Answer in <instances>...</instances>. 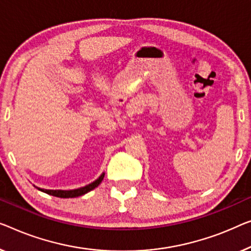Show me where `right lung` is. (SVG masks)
I'll use <instances>...</instances> for the list:
<instances>
[{
	"label": "right lung",
	"instance_id": "obj_1",
	"mask_svg": "<svg viewBox=\"0 0 251 251\" xmlns=\"http://www.w3.org/2000/svg\"><path fill=\"white\" fill-rule=\"evenodd\" d=\"M104 177V173L100 175V177L98 179H96L95 181H92L91 184L85 185L84 187H80V188L76 189H70V190H63V189H44V188H38V190L43 193H46L48 195L51 196H56V197H61V198H73V197H78L84 195V194L89 193L90 190L95 189L96 187H98L100 182L102 181V179Z\"/></svg>",
	"mask_w": 251,
	"mask_h": 251
}]
</instances>
